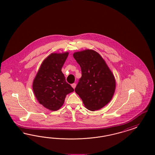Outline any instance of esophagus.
Instances as JSON below:
<instances>
[{"mask_svg":"<svg viewBox=\"0 0 155 155\" xmlns=\"http://www.w3.org/2000/svg\"><path fill=\"white\" fill-rule=\"evenodd\" d=\"M72 87L74 88H75V87H76V83H73V84H72Z\"/></svg>","mask_w":155,"mask_h":155,"instance_id":"esophagus-1","label":"esophagus"}]
</instances>
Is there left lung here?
I'll list each match as a JSON object with an SVG mask.
<instances>
[{
    "label": "left lung",
    "mask_w": 155,
    "mask_h": 155,
    "mask_svg": "<svg viewBox=\"0 0 155 155\" xmlns=\"http://www.w3.org/2000/svg\"><path fill=\"white\" fill-rule=\"evenodd\" d=\"M73 56L81 71L75 92L87 109L95 111L102 108L114 94V75L100 54L94 51L75 52Z\"/></svg>",
    "instance_id": "8db88e82"
}]
</instances>
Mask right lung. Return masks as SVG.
Masks as SVG:
<instances>
[{"label":"right lung","mask_w":155,"mask_h":155,"mask_svg":"<svg viewBox=\"0 0 155 155\" xmlns=\"http://www.w3.org/2000/svg\"><path fill=\"white\" fill-rule=\"evenodd\" d=\"M68 56V52L50 54L42 62L33 81L35 97L49 110H58L63 106L66 95L74 91L61 71Z\"/></svg>","instance_id":"add662e5"}]
</instances>
